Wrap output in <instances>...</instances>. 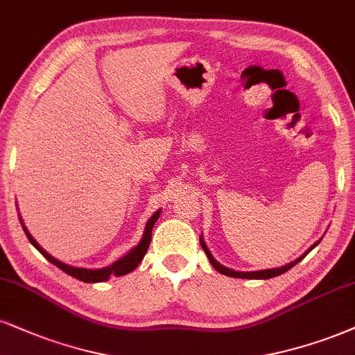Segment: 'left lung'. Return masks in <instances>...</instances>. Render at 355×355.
Returning <instances> with one entry per match:
<instances>
[{
	"label": "left lung",
	"mask_w": 355,
	"mask_h": 355,
	"mask_svg": "<svg viewBox=\"0 0 355 355\" xmlns=\"http://www.w3.org/2000/svg\"><path fill=\"white\" fill-rule=\"evenodd\" d=\"M199 242H200V247H202V250L205 252V255H207V258H209V261H211V265L214 266V268H216L218 273H222V275H225V277H232V278H245V279H268V278H275V277H278V275H282V273H286L288 270L290 268H293V266H295L296 263H298V261H301L303 260V258L308 255L309 252L313 250L314 247H318V243L321 242V239L318 240L316 243H313L311 247L308 248V250H306L303 255H301L300 258H296L295 261H291V263H288V265H284V266H279V268H268V270H258V271H235V270H232V268H227V266H224L222 263H218V261L216 260V258H214V255L211 253V250H209L207 248V245H205V242H204V239L202 237H199Z\"/></svg>",
	"instance_id": "obj_1"
}]
</instances>
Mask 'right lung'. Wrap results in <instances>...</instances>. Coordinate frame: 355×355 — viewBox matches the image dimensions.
<instances>
[{"label":"right lung","instance_id":"1","mask_svg":"<svg viewBox=\"0 0 355 355\" xmlns=\"http://www.w3.org/2000/svg\"><path fill=\"white\" fill-rule=\"evenodd\" d=\"M159 214L161 211H156L153 216L150 217V220L146 222V227H144V232H143V237L139 240L137 247H133L131 250L126 253L125 257H121L120 260L113 261L112 265L108 266H103V268H97V270H90V268H78V266H71L67 263H62L60 260H57L52 255H49L44 248L39 245L36 240H34L33 235L29 234V230L26 229L23 218L19 217V222L21 225H23V229L26 232V235H28L29 242L34 245V247L37 248L39 252L42 253V257L46 258V260H49L52 265H55L57 268H60L62 271H65L67 275H71V277L80 279V282L84 283H100V282H107L110 277H123V275H128L133 271L137 266L139 265V261L143 260V257L146 255L148 252V247H150V242H151V232H153V227H155L156 220L159 218Z\"/></svg>","mask_w":355,"mask_h":355}]
</instances>
